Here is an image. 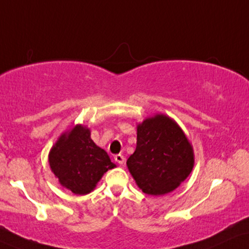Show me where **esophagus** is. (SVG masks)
Returning <instances> with one entry per match:
<instances>
[{
	"instance_id": "1",
	"label": "esophagus",
	"mask_w": 249,
	"mask_h": 249,
	"mask_svg": "<svg viewBox=\"0 0 249 249\" xmlns=\"http://www.w3.org/2000/svg\"><path fill=\"white\" fill-rule=\"evenodd\" d=\"M115 161L118 163V164H124L125 162V157L122 155V154H117V155H115Z\"/></svg>"
}]
</instances>
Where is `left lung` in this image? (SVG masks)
Here are the masks:
<instances>
[{
	"mask_svg": "<svg viewBox=\"0 0 249 249\" xmlns=\"http://www.w3.org/2000/svg\"><path fill=\"white\" fill-rule=\"evenodd\" d=\"M126 165L143 193L164 195L190 176L193 147L176 121L156 114L137 125V147Z\"/></svg>",
	"mask_w": 249,
	"mask_h": 249,
	"instance_id": "obj_1",
	"label": "left lung"
}]
</instances>
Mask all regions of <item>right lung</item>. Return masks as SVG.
Listing matches in <instances>:
<instances>
[{"label":"right lung","instance_id":"obj_1","mask_svg":"<svg viewBox=\"0 0 249 249\" xmlns=\"http://www.w3.org/2000/svg\"><path fill=\"white\" fill-rule=\"evenodd\" d=\"M48 161L59 184L78 195L90 193L102 176L116 166L92 140L89 128L81 124L61 134L50 149Z\"/></svg>","mask_w":249,"mask_h":249}]
</instances>
